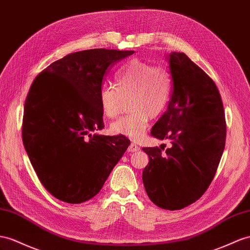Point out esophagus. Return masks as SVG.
I'll return each instance as SVG.
<instances>
[{
    "label": "esophagus",
    "mask_w": 250,
    "mask_h": 250,
    "mask_svg": "<svg viewBox=\"0 0 250 250\" xmlns=\"http://www.w3.org/2000/svg\"><path fill=\"white\" fill-rule=\"evenodd\" d=\"M139 150H140L139 146H138L136 144H134V143H132V144L129 146V148H127V152H130V153L138 152Z\"/></svg>",
    "instance_id": "34e87169"
}]
</instances>
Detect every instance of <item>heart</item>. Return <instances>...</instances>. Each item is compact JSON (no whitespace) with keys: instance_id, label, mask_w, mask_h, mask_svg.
I'll list each match as a JSON object with an SVG mask.
<instances>
[{"instance_id":"heart-1","label":"heart","mask_w":250,"mask_h":250,"mask_svg":"<svg viewBox=\"0 0 250 250\" xmlns=\"http://www.w3.org/2000/svg\"><path fill=\"white\" fill-rule=\"evenodd\" d=\"M171 79L167 69L162 66L134 59L116 74V86L102 85L99 104L106 117L114 118L120 112L124 97L129 95L131 113L111 125V131L137 140L144 137L151 117H157L168 104Z\"/></svg>"}]
</instances>
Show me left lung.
Instances as JSON below:
<instances>
[{"mask_svg": "<svg viewBox=\"0 0 250 250\" xmlns=\"http://www.w3.org/2000/svg\"><path fill=\"white\" fill-rule=\"evenodd\" d=\"M171 74L167 111L151 134L171 148H143L149 155L143 182L150 200L180 210L200 198L212 182L225 148L226 124L221 95L210 77L184 53L166 56Z\"/></svg>", "mask_w": 250, "mask_h": 250, "instance_id": "1", "label": "left lung"}]
</instances>
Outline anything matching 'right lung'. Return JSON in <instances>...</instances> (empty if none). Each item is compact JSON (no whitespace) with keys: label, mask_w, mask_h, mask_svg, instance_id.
Returning <instances> with one entry per match:
<instances>
[{"label":"right lung","mask_w":250,"mask_h":250,"mask_svg":"<svg viewBox=\"0 0 250 250\" xmlns=\"http://www.w3.org/2000/svg\"><path fill=\"white\" fill-rule=\"evenodd\" d=\"M134 50L72 53L37 77L24 105V148L40 182L58 200L80 204L104 186L130 140L104 127L99 91L104 76Z\"/></svg>","instance_id":"add662e5"}]
</instances>
